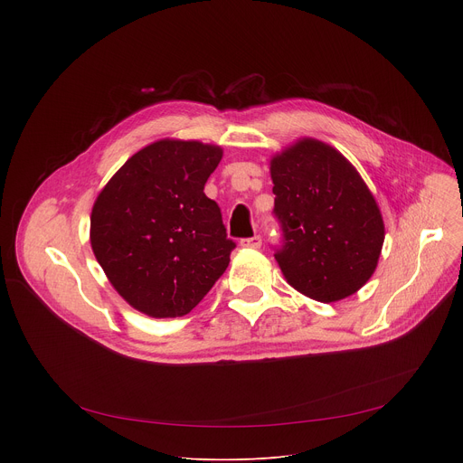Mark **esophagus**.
<instances>
[{
  "mask_svg": "<svg viewBox=\"0 0 463 463\" xmlns=\"http://www.w3.org/2000/svg\"><path fill=\"white\" fill-rule=\"evenodd\" d=\"M241 247H249V249H258L261 245V238L256 234V236H250V238H243L240 241Z\"/></svg>",
  "mask_w": 463,
  "mask_h": 463,
  "instance_id": "obj_1",
  "label": "esophagus"
}]
</instances>
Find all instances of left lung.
<instances>
[{
    "label": "left lung",
    "instance_id": "1",
    "mask_svg": "<svg viewBox=\"0 0 463 463\" xmlns=\"http://www.w3.org/2000/svg\"><path fill=\"white\" fill-rule=\"evenodd\" d=\"M279 266L297 291L337 302L373 275L384 223L372 192L335 148L300 139L271 159Z\"/></svg>",
    "mask_w": 463,
    "mask_h": 463
}]
</instances>
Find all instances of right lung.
Listing matches in <instances>:
<instances>
[{"mask_svg":"<svg viewBox=\"0 0 463 463\" xmlns=\"http://www.w3.org/2000/svg\"><path fill=\"white\" fill-rule=\"evenodd\" d=\"M222 156L214 145L163 139L131 156L100 190L91 249L129 306L183 317L225 273L236 243L203 192Z\"/></svg>","mask_w":463,"mask_h":463,"instance_id":"right-lung-1","label":"right lung"}]
</instances>
